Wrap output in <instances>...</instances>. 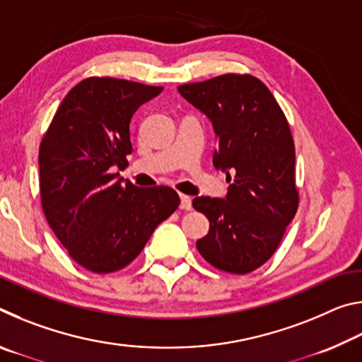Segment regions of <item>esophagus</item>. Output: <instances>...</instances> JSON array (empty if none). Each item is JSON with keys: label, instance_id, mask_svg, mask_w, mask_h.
<instances>
[{"label": "esophagus", "instance_id": "34e87169", "mask_svg": "<svg viewBox=\"0 0 362 362\" xmlns=\"http://www.w3.org/2000/svg\"><path fill=\"white\" fill-rule=\"evenodd\" d=\"M180 207L183 211H192V198L187 194H180Z\"/></svg>", "mask_w": 362, "mask_h": 362}]
</instances>
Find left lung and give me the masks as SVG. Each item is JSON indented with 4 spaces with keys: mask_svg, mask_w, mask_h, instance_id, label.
Here are the masks:
<instances>
[{
    "mask_svg": "<svg viewBox=\"0 0 362 362\" xmlns=\"http://www.w3.org/2000/svg\"><path fill=\"white\" fill-rule=\"evenodd\" d=\"M179 93L211 119L218 140L214 166L230 183L225 199H193L194 209L209 218V233L196 247L222 272H254L274 254L298 209L289 122L252 75L226 73L182 84Z\"/></svg>",
    "mask_w": 362,
    "mask_h": 362,
    "instance_id": "8db88e82",
    "label": "left lung"
}]
</instances>
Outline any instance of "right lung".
<instances>
[{
    "label": "right lung",
    "mask_w": 362,
    "mask_h": 362,
    "mask_svg": "<svg viewBox=\"0 0 362 362\" xmlns=\"http://www.w3.org/2000/svg\"><path fill=\"white\" fill-rule=\"evenodd\" d=\"M159 86L86 78L60 103L40 145V192L49 226L78 265L107 274L142 252L180 204L169 187L116 180L132 153L129 122Z\"/></svg>",
    "instance_id": "obj_1"
}]
</instances>
